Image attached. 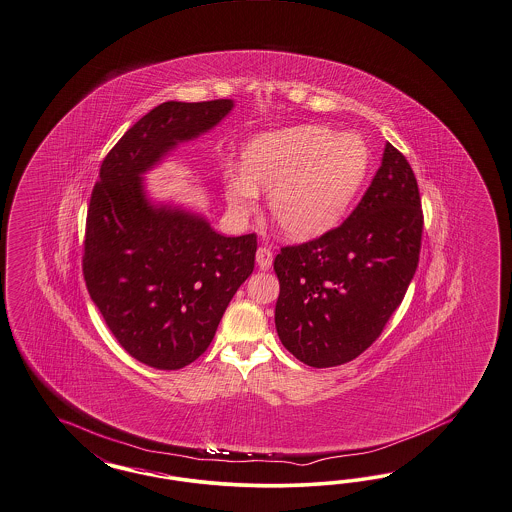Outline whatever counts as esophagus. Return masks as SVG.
<instances>
[{
	"label": "esophagus",
	"instance_id": "esophagus-1",
	"mask_svg": "<svg viewBox=\"0 0 512 512\" xmlns=\"http://www.w3.org/2000/svg\"><path fill=\"white\" fill-rule=\"evenodd\" d=\"M255 261H257V265H259L261 270H268V268L272 266V261H274L272 251L265 246L259 247V249H257V255H255Z\"/></svg>",
	"mask_w": 512,
	"mask_h": 512
}]
</instances>
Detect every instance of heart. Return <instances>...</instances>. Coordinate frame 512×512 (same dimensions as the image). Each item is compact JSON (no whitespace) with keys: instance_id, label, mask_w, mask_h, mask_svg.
<instances>
[{"instance_id":"1","label":"heart","mask_w":512,"mask_h":512,"mask_svg":"<svg viewBox=\"0 0 512 512\" xmlns=\"http://www.w3.org/2000/svg\"><path fill=\"white\" fill-rule=\"evenodd\" d=\"M371 168V147L355 132L302 124L261 134L242 153V176L227 174L229 212H255L268 193V212L291 240H312L335 229L350 210Z\"/></svg>"}]
</instances>
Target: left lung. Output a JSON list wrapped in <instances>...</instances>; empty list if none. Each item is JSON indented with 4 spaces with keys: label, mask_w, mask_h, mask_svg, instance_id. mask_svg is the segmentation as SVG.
<instances>
[{
    "label": "left lung",
    "mask_w": 512,
    "mask_h": 512,
    "mask_svg": "<svg viewBox=\"0 0 512 512\" xmlns=\"http://www.w3.org/2000/svg\"><path fill=\"white\" fill-rule=\"evenodd\" d=\"M422 232L416 176L405 155L386 143L382 166L350 217L276 255V329L283 346L316 369L365 352L405 299Z\"/></svg>",
    "instance_id": "left-lung-1"
}]
</instances>
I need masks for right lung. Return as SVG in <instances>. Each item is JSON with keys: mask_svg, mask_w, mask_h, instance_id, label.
Listing matches in <instances>:
<instances>
[{"mask_svg": "<svg viewBox=\"0 0 512 512\" xmlns=\"http://www.w3.org/2000/svg\"><path fill=\"white\" fill-rule=\"evenodd\" d=\"M230 109L232 100L151 109L107 153L90 194L83 253L90 299L124 350L160 371L191 365L208 350L253 272L257 234L229 238L200 215L153 206L141 174Z\"/></svg>", "mask_w": 512, "mask_h": 512, "instance_id": "right-lung-1", "label": "right lung"}]
</instances>
